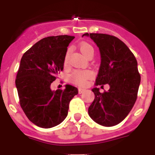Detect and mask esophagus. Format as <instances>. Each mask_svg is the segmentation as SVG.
Instances as JSON below:
<instances>
[{
    "instance_id": "34e87169",
    "label": "esophagus",
    "mask_w": 155,
    "mask_h": 155,
    "mask_svg": "<svg viewBox=\"0 0 155 155\" xmlns=\"http://www.w3.org/2000/svg\"><path fill=\"white\" fill-rule=\"evenodd\" d=\"M85 91V88H83V87H79V94L83 93V92Z\"/></svg>"
}]
</instances>
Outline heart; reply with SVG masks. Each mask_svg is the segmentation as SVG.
Wrapping results in <instances>:
<instances>
[{
    "label": "heart",
    "mask_w": 155,
    "mask_h": 155,
    "mask_svg": "<svg viewBox=\"0 0 155 155\" xmlns=\"http://www.w3.org/2000/svg\"><path fill=\"white\" fill-rule=\"evenodd\" d=\"M79 48H80L81 51L83 53L84 55L86 57L89 54H94V48L89 43L86 42H82L79 44ZM70 49H68L65 55L64 61L65 63L68 62L69 54H70ZM93 76V73L89 70H75L70 76V80L72 82L76 84V85H86L87 83V80Z\"/></svg>",
    "instance_id": "heart-1"
}]
</instances>
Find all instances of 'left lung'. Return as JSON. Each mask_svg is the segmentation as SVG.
Segmentation results:
<instances>
[{
    "instance_id": "8db88e82",
    "label": "left lung",
    "mask_w": 155,
    "mask_h": 155,
    "mask_svg": "<svg viewBox=\"0 0 155 155\" xmlns=\"http://www.w3.org/2000/svg\"><path fill=\"white\" fill-rule=\"evenodd\" d=\"M97 46L101 65L95 86L108 84L104 93L100 88L92 89L94 100L88 107V115L101 125L112 127L126 118L137 98L141 77L137 61L129 48L114 36L104 34H84Z\"/></svg>"
}]
</instances>
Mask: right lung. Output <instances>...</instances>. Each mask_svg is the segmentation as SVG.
I'll list each match as a JSON object with an SVG mask.
<instances>
[{"mask_svg": "<svg viewBox=\"0 0 155 155\" xmlns=\"http://www.w3.org/2000/svg\"><path fill=\"white\" fill-rule=\"evenodd\" d=\"M74 37L52 36L36 43L20 61L15 79L20 105L35 125L51 128L68 116L69 104L78 94L77 87L65 85L52 91L51 84L63 70L68 46Z\"/></svg>", "mask_w": 155, "mask_h": 155, "instance_id": "obj_1", "label": "right lung"}]
</instances>
